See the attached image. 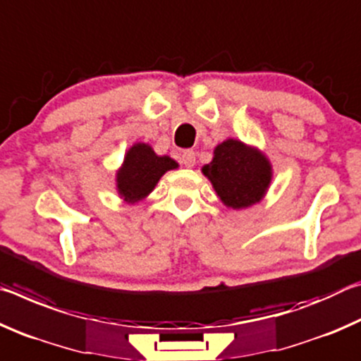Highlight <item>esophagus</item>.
Here are the masks:
<instances>
[{
  "label": "esophagus",
  "instance_id": "34e87169",
  "mask_svg": "<svg viewBox=\"0 0 361 361\" xmlns=\"http://www.w3.org/2000/svg\"><path fill=\"white\" fill-rule=\"evenodd\" d=\"M181 162H183V166L188 167V169L194 167V164H195V152L194 151H183Z\"/></svg>",
  "mask_w": 361,
  "mask_h": 361
}]
</instances>
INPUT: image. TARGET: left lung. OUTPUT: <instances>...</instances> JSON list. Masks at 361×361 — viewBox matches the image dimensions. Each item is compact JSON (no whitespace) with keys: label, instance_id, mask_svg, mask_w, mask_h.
<instances>
[{"label":"left lung","instance_id":"1","mask_svg":"<svg viewBox=\"0 0 361 361\" xmlns=\"http://www.w3.org/2000/svg\"><path fill=\"white\" fill-rule=\"evenodd\" d=\"M213 154V161L204 166L202 172L223 204L232 209H247L259 202L272 178L266 156L232 138L218 145Z\"/></svg>","mask_w":361,"mask_h":361}]
</instances>
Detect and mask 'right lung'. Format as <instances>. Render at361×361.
Listing matches in <instances>:
<instances>
[{"label": "right lung", "mask_w": 361, "mask_h": 361, "mask_svg": "<svg viewBox=\"0 0 361 361\" xmlns=\"http://www.w3.org/2000/svg\"><path fill=\"white\" fill-rule=\"evenodd\" d=\"M178 167L169 156H157L149 145L137 143L127 151L118 172V191L127 202H137L148 195L161 176Z\"/></svg>", "instance_id": "1"}]
</instances>
